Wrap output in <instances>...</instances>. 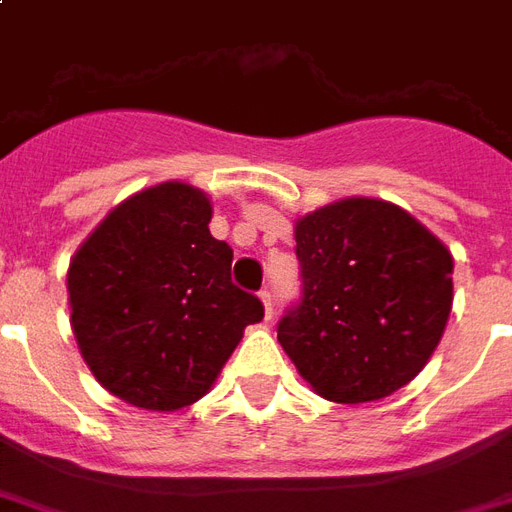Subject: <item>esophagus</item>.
<instances>
[{"instance_id": "obj_1", "label": "esophagus", "mask_w": 512, "mask_h": 512, "mask_svg": "<svg viewBox=\"0 0 512 512\" xmlns=\"http://www.w3.org/2000/svg\"><path fill=\"white\" fill-rule=\"evenodd\" d=\"M260 301L266 306V320H271V314H274V295H271V290H260Z\"/></svg>"}]
</instances>
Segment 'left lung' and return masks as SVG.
I'll list each match as a JSON object with an SVG mask.
<instances>
[{"label":"left lung","instance_id":"left-lung-1","mask_svg":"<svg viewBox=\"0 0 512 512\" xmlns=\"http://www.w3.org/2000/svg\"><path fill=\"white\" fill-rule=\"evenodd\" d=\"M301 298L276 339L339 404L391 396L426 366L453 304V257L404 208L347 198L295 225Z\"/></svg>","mask_w":512,"mask_h":512}]
</instances>
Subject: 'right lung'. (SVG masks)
<instances>
[{
	"label": "right lung",
	"instance_id": "right-lung-1",
	"mask_svg": "<svg viewBox=\"0 0 512 512\" xmlns=\"http://www.w3.org/2000/svg\"><path fill=\"white\" fill-rule=\"evenodd\" d=\"M200 189L168 181L102 219L67 271L70 323L97 380L143 410H179L217 380L260 298L233 285V249Z\"/></svg>",
	"mask_w": 512,
	"mask_h": 512
}]
</instances>
